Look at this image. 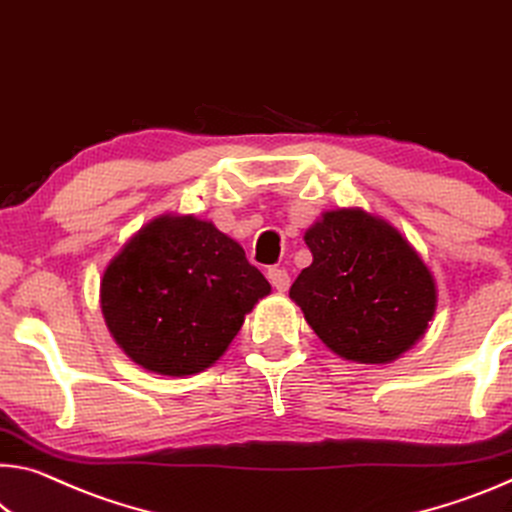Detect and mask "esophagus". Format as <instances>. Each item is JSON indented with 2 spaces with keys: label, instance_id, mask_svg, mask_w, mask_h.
I'll use <instances>...</instances> for the list:
<instances>
[{
  "label": "esophagus",
  "instance_id": "34e87169",
  "mask_svg": "<svg viewBox=\"0 0 512 512\" xmlns=\"http://www.w3.org/2000/svg\"><path fill=\"white\" fill-rule=\"evenodd\" d=\"M266 278H269V282L273 285V289L278 291H287L289 289V273L285 269H280V266H271L269 271H266Z\"/></svg>",
  "mask_w": 512,
  "mask_h": 512
}]
</instances>
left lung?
<instances>
[{
  "label": "left lung",
  "instance_id": "8db88e82",
  "mask_svg": "<svg viewBox=\"0 0 512 512\" xmlns=\"http://www.w3.org/2000/svg\"><path fill=\"white\" fill-rule=\"evenodd\" d=\"M312 264L289 289L330 351L385 364L424 337L435 280L401 232L362 209L326 212L305 232Z\"/></svg>",
  "mask_w": 512,
  "mask_h": 512
}]
</instances>
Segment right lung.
<instances>
[{"instance_id":"add662e5","label":"right lung","mask_w":512,"mask_h":512,"mask_svg":"<svg viewBox=\"0 0 512 512\" xmlns=\"http://www.w3.org/2000/svg\"><path fill=\"white\" fill-rule=\"evenodd\" d=\"M271 285L237 241L196 216H159L111 259L100 285L116 344L143 369L191 376L221 358Z\"/></svg>"}]
</instances>
